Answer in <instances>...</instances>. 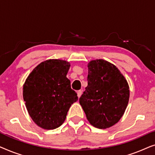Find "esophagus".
Returning a JSON list of instances; mask_svg holds the SVG:
<instances>
[{"mask_svg":"<svg viewBox=\"0 0 155 155\" xmlns=\"http://www.w3.org/2000/svg\"><path fill=\"white\" fill-rule=\"evenodd\" d=\"M82 90H78V92H77V94H78V98H80V96H81V95H82Z\"/></svg>","mask_w":155,"mask_h":155,"instance_id":"34e87169","label":"esophagus"}]
</instances>
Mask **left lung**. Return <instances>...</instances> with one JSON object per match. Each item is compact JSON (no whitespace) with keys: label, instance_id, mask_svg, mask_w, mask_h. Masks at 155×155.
Masks as SVG:
<instances>
[{"label":"left lung","instance_id":"8db88e82","mask_svg":"<svg viewBox=\"0 0 155 155\" xmlns=\"http://www.w3.org/2000/svg\"><path fill=\"white\" fill-rule=\"evenodd\" d=\"M88 84L79 99L91 125L109 128L119 121L128 106V82L116 65L103 59L90 61Z\"/></svg>","mask_w":155,"mask_h":155}]
</instances>
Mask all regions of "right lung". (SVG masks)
Wrapping results in <instances>:
<instances>
[{
  "mask_svg": "<svg viewBox=\"0 0 155 155\" xmlns=\"http://www.w3.org/2000/svg\"><path fill=\"white\" fill-rule=\"evenodd\" d=\"M71 64L66 61L49 59L35 67L23 85V99L33 121L46 130L58 128L78 101L66 75Z\"/></svg>",
  "mask_w": 155,
  "mask_h": 155,
  "instance_id": "obj_1",
  "label": "right lung"
}]
</instances>
